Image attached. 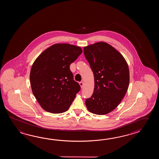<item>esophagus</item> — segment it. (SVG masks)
Returning a JSON list of instances; mask_svg holds the SVG:
<instances>
[{"instance_id":"obj_1","label":"esophagus","mask_w":159,"mask_h":159,"mask_svg":"<svg viewBox=\"0 0 159 159\" xmlns=\"http://www.w3.org/2000/svg\"><path fill=\"white\" fill-rule=\"evenodd\" d=\"M79 84H80V85L81 86V88H83V86H84V82L82 81V82H80Z\"/></svg>"}]
</instances>
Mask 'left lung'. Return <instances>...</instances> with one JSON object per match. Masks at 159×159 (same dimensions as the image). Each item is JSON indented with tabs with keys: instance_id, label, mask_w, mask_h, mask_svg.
<instances>
[{
	"instance_id": "1",
	"label": "left lung",
	"mask_w": 159,
	"mask_h": 159,
	"mask_svg": "<svg viewBox=\"0 0 159 159\" xmlns=\"http://www.w3.org/2000/svg\"><path fill=\"white\" fill-rule=\"evenodd\" d=\"M84 52L95 82L93 94L86 99V106L95 114H107L118 106L127 91L128 65L118 51L104 42L84 47Z\"/></svg>"
}]
</instances>
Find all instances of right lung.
<instances>
[{"label":"right lung","instance_id":"1","mask_svg":"<svg viewBox=\"0 0 159 159\" xmlns=\"http://www.w3.org/2000/svg\"><path fill=\"white\" fill-rule=\"evenodd\" d=\"M79 47L56 44L36 58L32 66V90L42 108L58 114L66 111L81 90L74 80L70 65L82 53Z\"/></svg>","mask_w":159,"mask_h":159}]
</instances>
